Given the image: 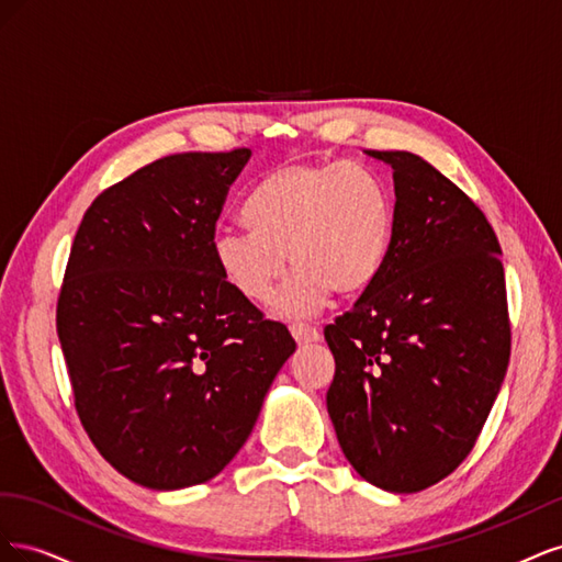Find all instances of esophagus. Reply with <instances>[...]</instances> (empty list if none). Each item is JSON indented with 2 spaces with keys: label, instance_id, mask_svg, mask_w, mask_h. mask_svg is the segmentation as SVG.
Returning <instances> with one entry per match:
<instances>
[{
  "label": "esophagus",
  "instance_id": "obj_1",
  "mask_svg": "<svg viewBox=\"0 0 562 562\" xmlns=\"http://www.w3.org/2000/svg\"><path fill=\"white\" fill-rule=\"evenodd\" d=\"M291 335L295 337L297 345H312V342H318V339H321V333L312 326H304V323H293Z\"/></svg>",
  "mask_w": 562,
  "mask_h": 562
}]
</instances>
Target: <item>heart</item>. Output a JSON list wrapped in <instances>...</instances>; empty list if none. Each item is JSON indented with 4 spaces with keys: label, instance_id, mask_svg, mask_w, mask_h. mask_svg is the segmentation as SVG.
Returning a JSON list of instances; mask_svg holds the SVG:
<instances>
[{
    "label": "heart",
    "instance_id": "obj_1",
    "mask_svg": "<svg viewBox=\"0 0 562 562\" xmlns=\"http://www.w3.org/2000/svg\"><path fill=\"white\" fill-rule=\"evenodd\" d=\"M244 220L250 232L213 234V260L234 293L260 304L288 255L295 269L274 297V314L285 318L321 312L335 291L366 293L382 274L394 229L384 182L356 164H281L255 184Z\"/></svg>",
    "mask_w": 562,
    "mask_h": 562
}]
</instances>
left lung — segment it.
<instances>
[{
    "instance_id": "8db88e82",
    "label": "left lung",
    "mask_w": 562,
    "mask_h": 562,
    "mask_svg": "<svg viewBox=\"0 0 562 562\" xmlns=\"http://www.w3.org/2000/svg\"><path fill=\"white\" fill-rule=\"evenodd\" d=\"M394 171L382 274L326 330L328 415L353 471L386 492L443 481L475 446L502 389L512 328L502 248L481 209L413 151Z\"/></svg>"
}]
</instances>
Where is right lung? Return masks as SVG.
Masks as SVG:
<instances>
[{
    "label": "right lung",
    "mask_w": 562,
    "mask_h": 562,
    "mask_svg": "<svg viewBox=\"0 0 562 562\" xmlns=\"http://www.w3.org/2000/svg\"><path fill=\"white\" fill-rule=\"evenodd\" d=\"M248 159L187 151L140 168L91 203L70 250L56 321L77 413L98 452L149 490L215 479L295 351L213 260Z\"/></svg>",
    "instance_id": "obj_1"
}]
</instances>
